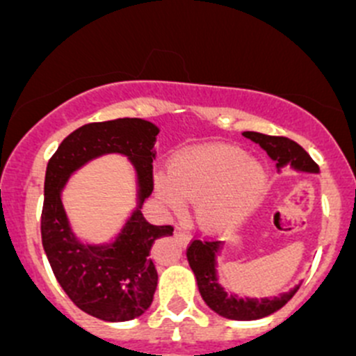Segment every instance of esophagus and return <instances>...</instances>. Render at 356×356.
Masks as SVG:
<instances>
[{"instance_id":"1","label":"esophagus","mask_w":356,"mask_h":356,"mask_svg":"<svg viewBox=\"0 0 356 356\" xmlns=\"http://www.w3.org/2000/svg\"><path fill=\"white\" fill-rule=\"evenodd\" d=\"M175 238H177L179 241L182 243V245H188L189 239H191V236H189L188 232H184V231H177V232H175Z\"/></svg>"}]
</instances>
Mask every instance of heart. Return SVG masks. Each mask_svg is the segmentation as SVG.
Here are the masks:
<instances>
[{
  "mask_svg": "<svg viewBox=\"0 0 356 356\" xmlns=\"http://www.w3.org/2000/svg\"><path fill=\"white\" fill-rule=\"evenodd\" d=\"M156 184L168 207L196 201L200 224L224 231L241 224L258 207L267 191L268 170L236 146L211 145L175 155L168 177L160 175Z\"/></svg>",
  "mask_w": 356,
  "mask_h": 356,
  "instance_id": "obj_1",
  "label": "heart"
}]
</instances>
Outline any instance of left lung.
I'll return each mask as SVG.
<instances>
[{
	"label": "left lung",
	"instance_id": "8db88e82",
	"mask_svg": "<svg viewBox=\"0 0 356 356\" xmlns=\"http://www.w3.org/2000/svg\"><path fill=\"white\" fill-rule=\"evenodd\" d=\"M243 136L267 152V155L275 161L277 172L289 167L291 170L303 172V174H318V165L298 143L288 138H277V136H267L253 131L243 132ZM222 250L224 243H207L198 239L188 248V261L191 270L195 272L201 298L220 317L231 321H258L281 310L300 288L301 282L279 296L264 298H243L236 293L227 294L224 286L218 282L217 272V254L222 253Z\"/></svg>",
	"mask_w": 356,
	"mask_h": 356
}]
</instances>
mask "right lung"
<instances>
[{"label":"right lung","mask_w":356,"mask_h":356,"mask_svg":"<svg viewBox=\"0 0 356 356\" xmlns=\"http://www.w3.org/2000/svg\"><path fill=\"white\" fill-rule=\"evenodd\" d=\"M158 132L153 122L143 118L86 124L67 136L48 161L42 246L68 298L99 321H132L152 307L158 274L149 251L158 238L174 232L172 225H152L141 211L153 191L152 163ZM105 154H122L131 161L136 174V207L110 242H82L66 217L63 191L79 168Z\"/></svg>","instance_id":"obj_1"}]
</instances>
